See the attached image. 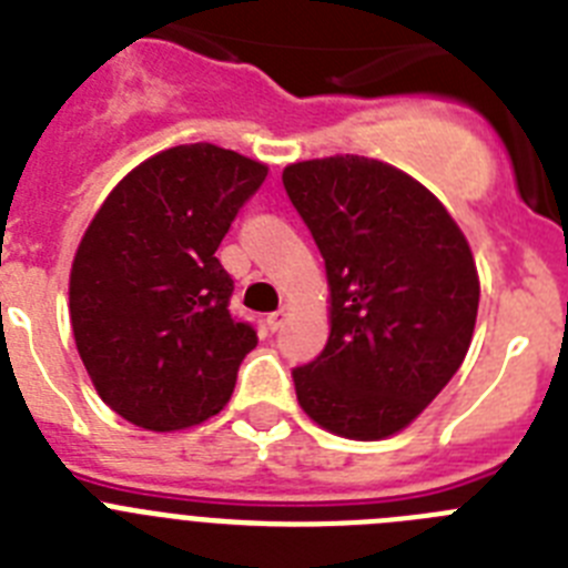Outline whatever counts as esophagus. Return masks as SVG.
I'll use <instances>...</instances> for the list:
<instances>
[{
  "mask_svg": "<svg viewBox=\"0 0 568 568\" xmlns=\"http://www.w3.org/2000/svg\"><path fill=\"white\" fill-rule=\"evenodd\" d=\"M284 318H287V307H278V310H275V313L267 315V327L275 333V329H281Z\"/></svg>",
  "mask_w": 568,
  "mask_h": 568,
  "instance_id": "34e87169",
  "label": "esophagus"
}]
</instances>
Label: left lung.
<instances>
[{"instance_id":"8db88e82","label":"left lung","mask_w":568,"mask_h":568,"mask_svg":"<svg viewBox=\"0 0 568 568\" xmlns=\"http://www.w3.org/2000/svg\"><path fill=\"white\" fill-rule=\"evenodd\" d=\"M281 182L333 298L327 346L293 369L301 409L341 438L395 435L466 358L480 298L469 244L424 184L375 159L298 162Z\"/></svg>"}]
</instances>
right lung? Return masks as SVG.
<instances>
[{"mask_svg": "<svg viewBox=\"0 0 568 568\" xmlns=\"http://www.w3.org/2000/svg\"><path fill=\"white\" fill-rule=\"evenodd\" d=\"M267 168L182 144L130 170L70 270V324L97 393L130 424L170 433L222 413L255 327L230 313L215 258Z\"/></svg>", "mask_w": 568, "mask_h": 568, "instance_id": "add662e5", "label": "right lung"}]
</instances>
